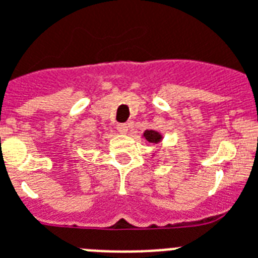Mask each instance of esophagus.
Returning <instances> with one entry per match:
<instances>
[{"label":"esophagus","instance_id":"obj_1","mask_svg":"<svg viewBox=\"0 0 258 258\" xmlns=\"http://www.w3.org/2000/svg\"><path fill=\"white\" fill-rule=\"evenodd\" d=\"M117 131H118L121 135H126L127 131H129V126H127L126 123H118V125H117Z\"/></svg>","mask_w":258,"mask_h":258}]
</instances>
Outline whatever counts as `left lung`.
Returning a JSON list of instances; mask_svg holds the SVG:
<instances>
[{
	"mask_svg": "<svg viewBox=\"0 0 258 258\" xmlns=\"http://www.w3.org/2000/svg\"><path fill=\"white\" fill-rule=\"evenodd\" d=\"M143 137L147 140L148 143H151V144H161L163 143V139H164L160 132L153 131V129H147V131L143 133ZM155 155H156V152H155V153H152V157L155 156Z\"/></svg>",
	"mask_w": 258,
	"mask_h": 258,
	"instance_id": "1",
	"label": "left lung"
}]
</instances>
